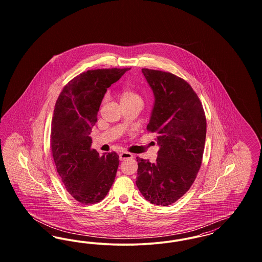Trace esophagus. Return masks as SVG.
<instances>
[{"instance_id":"34e87169","label":"esophagus","mask_w":262,"mask_h":262,"mask_svg":"<svg viewBox=\"0 0 262 262\" xmlns=\"http://www.w3.org/2000/svg\"><path fill=\"white\" fill-rule=\"evenodd\" d=\"M119 156H120V160H121V161L134 157V155H133L132 153H129V152H122V153H120Z\"/></svg>"}]
</instances>
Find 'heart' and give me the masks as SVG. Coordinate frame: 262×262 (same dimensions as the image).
<instances>
[{"mask_svg": "<svg viewBox=\"0 0 262 262\" xmlns=\"http://www.w3.org/2000/svg\"><path fill=\"white\" fill-rule=\"evenodd\" d=\"M121 102L124 101H130V100H141L137 93L130 89H125L121 92Z\"/></svg>", "mask_w": 262, "mask_h": 262, "instance_id": "b5f03b06", "label": "heart"}]
</instances>
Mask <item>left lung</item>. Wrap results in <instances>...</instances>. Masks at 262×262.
<instances>
[{"label": "left lung", "mask_w": 262, "mask_h": 262, "mask_svg": "<svg viewBox=\"0 0 262 262\" xmlns=\"http://www.w3.org/2000/svg\"><path fill=\"white\" fill-rule=\"evenodd\" d=\"M154 94L147 129L157 135L156 162L137 157V187L144 199L168 206L181 199L200 169L206 137V119L196 93L183 78L142 69Z\"/></svg>", "instance_id": "8db88e82"}]
</instances>
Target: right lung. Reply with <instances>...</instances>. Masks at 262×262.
I'll return each mask as SVG.
<instances>
[{"label": "right lung", "mask_w": 262, "mask_h": 262, "mask_svg": "<svg viewBox=\"0 0 262 262\" xmlns=\"http://www.w3.org/2000/svg\"><path fill=\"white\" fill-rule=\"evenodd\" d=\"M129 69H101L82 73L62 89L51 126V149L68 192L80 203L94 204L109 192L119 167L116 152L91 148L89 137L97 122L103 97Z\"/></svg>", "instance_id": "right-lung-1"}]
</instances>
